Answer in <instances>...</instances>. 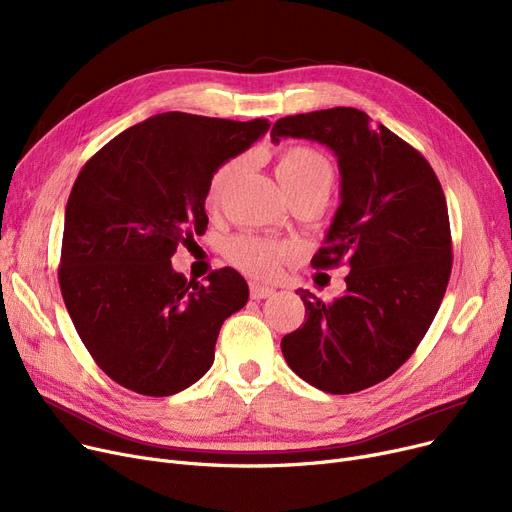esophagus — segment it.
Segmentation results:
<instances>
[{
	"label": "esophagus",
	"instance_id": "34e87169",
	"mask_svg": "<svg viewBox=\"0 0 512 512\" xmlns=\"http://www.w3.org/2000/svg\"><path fill=\"white\" fill-rule=\"evenodd\" d=\"M276 290L274 288H270V286H261V284H251V297L253 299H267V297H272Z\"/></svg>",
	"mask_w": 512,
	"mask_h": 512
}]
</instances>
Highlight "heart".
I'll use <instances>...</instances> for the list:
<instances>
[{"instance_id": "b5f03b06", "label": "heart", "mask_w": 512, "mask_h": 512, "mask_svg": "<svg viewBox=\"0 0 512 512\" xmlns=\"http://www.w3.org/2000/svg\"><path fill=\"white\" fill-rule=\"evenodd\" d=\"M240 164L242 159L236 157L226 161V164H222L213 172L207 184V205L215 207L222 201L228 186L240 170ZM276 174L288 195L309 191V188H324V191L330 193L334 182V172L328 157L324 153H319L317 149L305 145H294L280 151L276 161ZM224 253L228 261L234 267H238L240 272L259 280H270L280 272L282 263L290 257L292 249L284 245V242L265 236L238 234L226 242Z\"/></svg>"}]
</instances>
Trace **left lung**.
Wrapping results in <instances>:
<instances>
[{
	"mask_svg": "<svg viewBox=\"0 0 512 512\" xmlns=\"http://www.w3.org/2000/svg\"><path fill=\"white\" fill-rule=\"evenodd\" d=\"M309 139L338 157L340 207L311 265L351 267L330 305L297 294L307 321L282 338L288 367L330 394L380 384L405 363L440 309L452 270L446 197L427 159L355 107L280 118L272 141Z\"/></svg>",
	"mask_w": 512,
	"mask_h": 512,
	"instance_id": "left-lung-1",
	"label": "left lung"
}]
</instances>
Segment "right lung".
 <instances>
[{
    "instance_id": "1",
    "label": "right lung",
    "mask_w": 512,
    "mask_h": 512,
    "mask_svg": "<svg viewBox=\"0 0 512 512\" xmlns=\"http://www.w3.org/2000/svg\"><path fill=\"white\" fill-rule=\"evenodd\" d=\"M267 130L261 118L166 112L120 132L80 170L60 288L80 340L120 386L172 396L213 365L224 319L247 305L249 286L232 267L186 282L170 259L205 234L213 172Z\"/></svg>"
}]
</instances>
